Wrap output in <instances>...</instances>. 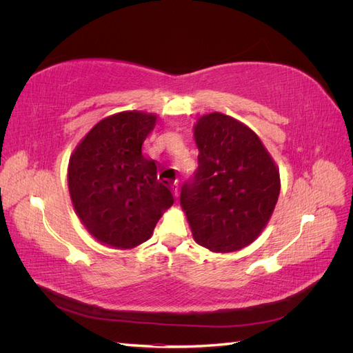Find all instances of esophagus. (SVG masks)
Wrapping results in <instances>:
<instances>
[{
	"instance_id": "34e87169",
	"label": "esophagus",
	"mask_w": 353,
	"mask_h": 353,
	"mask_svg": "<svg viewBox=\"0 0 353 353\" xmlns=\"http://www.w3.org/2000/svg\"><path fill=\"white\" fill-rule=\"evenodd\" d=\"M172 191H174V196L178 199L179 197V185L176 183L172 184Z\"/></svg>"
}]
</instances>
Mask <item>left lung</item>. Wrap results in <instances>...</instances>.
I'll use <instances>...</instances> for the list:
<instances>
[{"label":"left lung","instance_id":"left-lung-1","mask_svg":"<svg viewBox=\"0 0 353 353\" xmlns=\"http://www.w3.org/2000/svg\"><path fill=\"white\" fill-rule=\"evenodd\" d=\"M199 168L181 190L194 240L216 253L240 250L268 223L280 196V170L248 125L219 112L194 125Z\"/></svg>","mask_w":353,"mask_h":353}]
</instances>
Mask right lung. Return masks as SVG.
I'll list each match as a JSON object with an SVG mask.
<instances>
[{
    "label": "right lung",
    "instance_id": "1",
    "mask_svg": "<svg viewBox=\"0 0 353 353\" xmlns=\"http://www.w3.org/2000/svg\"><path fill=\"white\" fill-rule=\"evenodd\" d=\"M156 121V114L137 110L104 117L69 159L73 208L91 236L110 248L134 249L147 241L174 205L156 162L141 150Z\"/></svg>",
    "mask_w": 353,
    "mask_h": 353
}]
</instances>
